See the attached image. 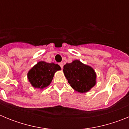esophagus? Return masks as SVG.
<instances>
[{
	"instance_id": "34e87169",
	"label": "esophagus",
	"mask_w": 129,
	"mask_h": 129,
	"mask_svg": "<svg viewBox=\"0 0 129 129\" xmlns=\"http://www.w3.org/2000/svg\"><path fill=\"white\" fill-rule=\"evenodd\" d=\"M59 65H60L61 68L62 69V68H63V63H62V62H59Z\"/></svg>"
}]
</instances>
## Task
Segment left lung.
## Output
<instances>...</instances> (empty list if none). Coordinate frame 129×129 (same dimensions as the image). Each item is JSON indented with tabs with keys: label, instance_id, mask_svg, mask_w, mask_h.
Segmentation results:
<instances>
[{
	"label": "left lung",
	"instance_id": "8db88e82",
	"mask_svg": "<svg viewBox=\"0 0 129 129\" xmlns=\"http://www.w3.org/2000/svg\"><path fill=\"white\" fill-rule=\"evenodd\" d=\"M63 68L64 74L68 83L77 92L85 93L96 83V74L94 69L79 60L67 63Z\"/></svg>",
	"mask_w": 129,
	"mask_h": 129
}]
</instances>
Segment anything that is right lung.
Masks as SVG:
<instances>
[{
  "instance_id": "1",
  "label": "right lung",
  "mask_w": 129,
  "mask_h": 129,
  "mask_svg": "<svg viewBox=\"0 0 129 129\" xmlns=\"http://www.w3.org/2000/svg\"><path fill=\"white\" fill-rule=\"evenodd\" d=\"M61 69L57 64L40 61L28 72V80L34 87L43 89L50 84L55 72Z\"/></svg>"
}]
</instances>
